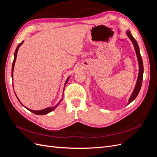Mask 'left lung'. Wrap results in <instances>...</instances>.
Segmentation results:
<instances>
[{
    "label": "left lung",
    "instance_id": "1",
    "mask_svg": "<svg viewBox=\"0 0 157 157\" xmlns=\"http://www.w3.org/2000/svg\"><path fill=\"white\" fill-rule=\"evenodd\" d=\"M126 35L128 36V38L130 39L132 41V44H134V49L136 51V54L137 56V61H138V64H139V73H138V77H137V82L136 84V86L134 87V90H133V92L131 95V96L129 98V100H128V104H130L132 103L134 99L136 98V97L138 95L140 89L141 87V84H142V81H143V75H144V65H143V60H142L141 56L140 54V48L139 46L137 44V42L136 40L133 36L131 34V32L130 30L126 31Z\"/></svg>",
    "mask_w": 157,
    "mask_h": 157
}]
</instances>
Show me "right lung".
<instances>
[{
    "mask_svg": "<svg viewBox=\"0 0 157 157\" xmlns=\"http://www.w3.org/2000/svg\"><path fill=\"white\" fill-rule=\"evenodd\" d=\"M23 43V41H22L20 44H19L18 45H17V48H16V51H15V53H14V58H13V63H12V80H13V69H14V65H15V63H16V58H17V52H18V49H19V48H20V47L22 45V44ZM71 77V76H69V77L67 78V79L66 80V81H65V84H64V88H63V91H64V89H65V84L67 83V82H68V80H69V78ZM14 93H15V92H14ZM15 94H16V93H15ZM16 98H17V99H18V101H20V103L21 104V105L24 107L25 108H26L27 110H29V111H31V112H32L33 113H34V114H35V115H46V114H48V113H50V112H52V111H54V109L56 108V107H58V105H59L60 104V103H61V101H62V99H63V96H62V98H61V99H60V101L56 104V105H54V107H47V108H46V109H42V110H39V111H35V110H32V109H29V108H27V107H26L25 106H24L23 105V104L21 103V101H20V99H19V98H17V96H16Z\"/></svg>",
    "mask_w": 157,
    "mask_h": 157,
    "instance_id": "obj_1",
    "label": "right lung"
}]
</instances>
